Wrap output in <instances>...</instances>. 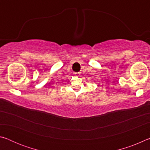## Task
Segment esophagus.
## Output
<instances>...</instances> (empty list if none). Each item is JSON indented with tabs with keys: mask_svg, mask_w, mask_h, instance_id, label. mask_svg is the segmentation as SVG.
Returning a JSON list of instances; mask_svg holds the SVG:
<instances>
[{
	"mask_svg": "<svg viewBox=\"0 0 150 150\" xmlns=\"http://www.w3.org/2000/svg\"><path fill=\"white\" fill-rule=\"evenodd\" d=\"M74 74L75 75H77V76H79L80 75V74H81V73L80 72H75Z\"/></svg>",
	"mask_w": 150,
	"mask_h": 150,
	"instance_id": "1",
	"label": "esophagus"
}]
</instances>
